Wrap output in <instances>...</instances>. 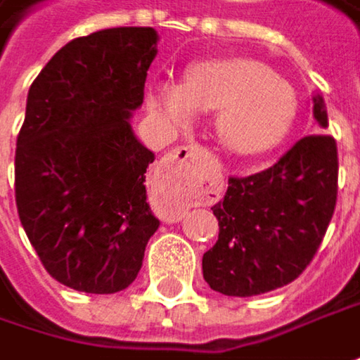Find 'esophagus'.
Returning a JSON list of instances; mask_svg holds the SVG:
<instances>
[{
  "instance_id": "1",
  "label": "esophagus",
  "mask_w": 360,
  "mask_h": 360,
  "mask_svg": "<svg viewBox=\"0 0 360 360\" xmlns=\"http://www.w3.org/2000/svg\"><path fill=\"white\" fill-rule=\"evenodd\" d=\"M205 158L207 150H202L200 146H180L162 158L158 166V176L164 182H170L180 192H188L196 182L200 162Z\"/></svg>"
}]
</instances>
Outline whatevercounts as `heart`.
Here are the masks:
<instances>
[{"instance_id":"obj_1","label":"heart","mask_w":360,"mask_h":360,"mask_svg":"<svg viewBox=\"0 0 360 360\" xmlns=\"http://www.w3.org/2000/svg\"><path fill=\"white\" fill-rule=\"evenodd\" d=\"M148 107L170 129H186L198 111L217 113L214 135L241 158L276 150L297 117L294 86L251 58H207L186 68L184 81H153Z\"/></svg>"}]
</instances>
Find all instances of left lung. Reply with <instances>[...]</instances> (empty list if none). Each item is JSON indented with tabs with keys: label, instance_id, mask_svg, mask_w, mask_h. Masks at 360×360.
<instances>
[{
	"label": "left lung",
	"instance_id": "8db88e82",
	"mask_svg": "<svg viewBox=\"0 0 360 360\" xmlns=\"http://www.w3.org/2000/svg\"><path fill=\"white\" fill-rule=\"evenodd\" d=\"M314 119L328 127L326 105L314 95ZM336 141L302 137L267 170L229 178L212 207L219 241L202 255L207 283L225 296L249 297L283 288L310 265L336 207Z\"/></svg>",
	"mask_w": 360,
	"mask_h": 360
}]
</instances>
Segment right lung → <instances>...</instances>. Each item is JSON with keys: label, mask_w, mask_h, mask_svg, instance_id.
Instances as JSON below:
<instances>
[{"label": "right lung", "mask_w": 360, "mask_h": 360, "mask_svg": "<svg viewBox=\"0 0 360 360\" xmlns=\"http://www.w3.org/2000/svg\"><path fill=\"white\" fill-rule=\"evenodd\" d=\"M158 54L153 27H109L63 46L32 82L15 150V205L46 271L86 294L139 274L160 221L153 162L131 129Z\"/></svg>", "instance_id": "add662e5"}]
</instances>
